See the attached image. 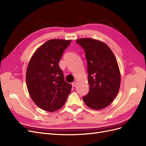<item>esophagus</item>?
<instances>
[{"instance_id": "esophagus-1", "label": "esophagus", "mask_w": 146, "mask_h": 146, "mask_svg": "<svg viewBox=\"0 0 146 146\" xmlns=\"http://www.w3.org/2000/svg\"><path fill=\"white\" fill-rule=\"evenodd\" d=\"M76 85H77V83L76 82H72V86L73 87H75L76 86Z\"/></svg>"}]
</instances>
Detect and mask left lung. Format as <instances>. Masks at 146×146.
<instances>
[{"instance_id":"1","label":"left lung","mask_w":146,"mask_h":146,"mask_svg":"<svg viewBox=\"0 0 146 146\" xmlns=\"http://www.w3.org/2000/svg\"><path fill=\"white\" fill-rule=\"evenodd\" d=\"M76 42L85 50L87 61L90 91L83 100L92 109H103L112 102L120 88L121 74L116 57L100 41L82 38Z\"/></svg>"}]
</instances>
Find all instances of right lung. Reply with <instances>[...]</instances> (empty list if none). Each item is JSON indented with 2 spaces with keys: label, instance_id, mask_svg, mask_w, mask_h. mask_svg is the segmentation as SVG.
I'll return each instance as SVG.
<instances>
[{
  "label": "right lung",
  "instance_id": "1",
  "mask_svg": "<svg viewBox=\"0 0 146 146\" xmlns=\"http://www.w3.org/2000/svg\"><path fill=\"white\" fill-rule=\"evenodd\" d=\"M71 40L50 39L39 47L31 58L26 83L31 98L38 107L54 112L64 105L72 85L64 81L59 61Z\"/></svg>",
  "mask_w": 146,
  "mask_h": 146
}]
</instances>
